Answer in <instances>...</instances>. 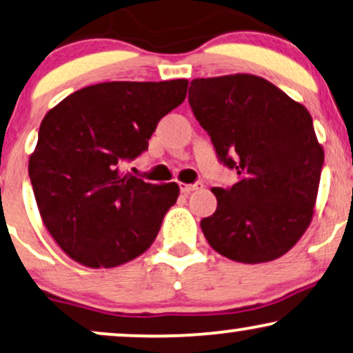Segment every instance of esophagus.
Wrapping results in <instances>:
<instances>
[{"instance_id":"34e87169","label":"esophagus","mask_w":353,"mask_h":353,"mask_svg":"<svg viewBox=\"0 0 353 353\" xmlns=\"http://www.w3.org/2000/svg\"><path fill=\"white\" fill-rule=\"evenodd\" d=\"M199 188H203V183L201 181H196V183H180V190L181 193H191V191L194 190H199Z\"/></svg>"}]
</instances>
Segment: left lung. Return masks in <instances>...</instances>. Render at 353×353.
<instances>
[{"label": "left lung", "instance_id": "8db88e82", "mask_svg": "<svg viewBox=\"0 0 353 353\" xmlns=\"http://www.w3.org/2000/svg\"><path fill=\"white\" fill-rule=\"evenodd\" d=\"M188 102L219 162L238 175L230 188H212L205 240L238 263L281 258L310 225L324 163L308 110L253 74L191 81Z\"/></svg>", "mask_w": 353, "mask_h": 353}]
</instances>
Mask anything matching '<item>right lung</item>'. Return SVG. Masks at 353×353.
Returning a JSON list of instances; mask_svg holds the SVG:
<instances>
[{
  "instance_id": "1",
  "label": "right lung",
  "mask_w": 353,
  "mask_h": 353,
  "mask_svg": "<svg viewBox=\"0 0 353 353\" xmlns=\"http://www.w3.org/2000/svg\"><path fill=\"white\" fill-rule=\"evenodd\" d=\"M188 81L102 82L50 110L29 160L42 221L65 253L87 268L143 254L176 203V183L123 173L149 148L157 123L183 103Z\"/></svg>"
}]
</instances>
